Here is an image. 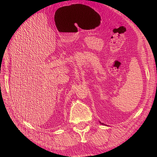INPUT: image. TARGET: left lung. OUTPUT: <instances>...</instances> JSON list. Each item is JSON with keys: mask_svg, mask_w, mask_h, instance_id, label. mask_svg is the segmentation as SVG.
I'll return each instance as SVG.
<instances>
[{"mask_svg": "<svg viewBox=\"0 0 157 157\" xmlns=\"http://www.w3.org/2000/svg\"><path fill=\"white\" fill-rule=\"evenodd\" d=\"M100 123H101V122H100ZM101 124H103V123H101ZM104 125H105V124H104Z\"/></svg>", "mask_w": 157, "mask_h": 157, "instance_id": "left-lung-1", "label": "left lung"}]
</instances>
